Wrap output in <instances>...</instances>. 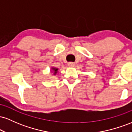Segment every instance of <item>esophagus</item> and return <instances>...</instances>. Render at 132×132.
<instances>
[{
  "mask_svg": "<svg viewBox=\"0 0 132 132\" xmlns=\"http://www.w3.org/2000/svg\"><path fill=\"white\" fill-rule=\"evenodd\" d=\"M68 65L69 67H74V66H75V63H72V62H69V63H68Z\"/></svg>",
  "mask_w": 132,
  "mask_h": 132,
  "instance_id": "1",
  "label": "esophagus"
}]
</instances>
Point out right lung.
<instances>
[{
	"label": "right lung",
	"mask_w": 132,
	"mask_h": 132,
	"mask_svg": "<svg viewBox=\"0 0 132 132\" xmlns=\"http://www.w3.org/2000/svg\"><path fill=\"white\" fill-rule=\"evenodd\" d=\"M50 71L51 72H53V76H55L56 75L57 72H58V69H57V68H56L55 67H53V66H52L50 69Z\"/></svg>",
	"instance_id": "1"
}]
</instances>
